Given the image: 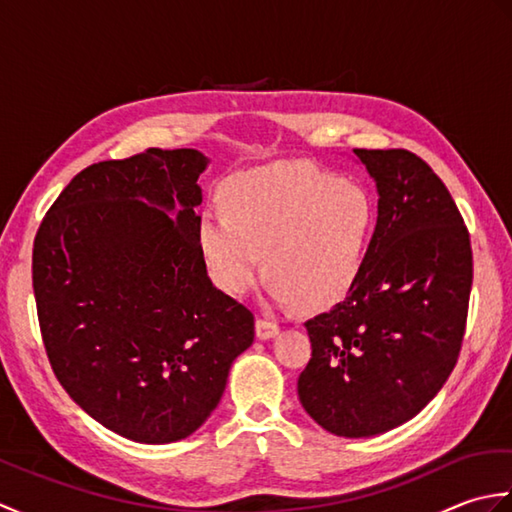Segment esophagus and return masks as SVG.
Wrapping results in <instances>:
<instances>
[{
	"label": "esophagus",
	"instance_id": "34e87169",
	"mask_svg": "<svg viewBox=\"0 0 512 512\" xmlns=\"http://www.w3.org/2000/svg\"><path fill=\"white\" fill-rule=\"evenodd\" d=\"M255 332H257L259 339H262V341H268V339H273V336H277V334H279V325H277L275 321L259 317V319L255 321Z\"/></svg>",
	"mask_w": 512,
	"mask_h": 512
}]
</instances>
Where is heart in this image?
<instances>
[{
  "instance_id": "obj_1",
  "label": "heart",
  "mask_w": 512,
  "mask_h": 512,
  "mask_svg": "<svg viewBox=\"0 0 512 512\" xmlns=\"http://www.w3.org/2000/svg\"><path fill=\"white\" fill-rule=\"evenodd\" d=\"M222 209L204 211L198 222L213 284L246 295L266 266L270 297L310 312L354 290L378 224L376 200L363 184L292 165L233 178Z\"/></svg>"
}]
</instances>
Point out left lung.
<instances>
[{
  "mask_svg": "<svg viewBox=\"0 0 512 512\" xmlns=\"http://www.w3.org/2000/svg\"><path fill=\"white\" fill-rule=\"evenodd\" d=\"M354 154L376 180V233L354 290L306 321L312 358L297 391L325 431L369 438L411 420L453 372L473 253L449 189L420 156Z\"/></svg>",
  "mask_w": 512,
  "mask_h": 512,
  "instance_id": "8db88e82",
  "label": "left lung"
}]
</instances>
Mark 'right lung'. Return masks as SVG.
<instances>
[{
	"label": "right lung",
	"instance_id": "add662e5",
	"mask_svg": "<svg viewBox=\"0 0 512 512\" xmlns=\"http://www.w3.org/2000/svg\"><path fill=\"white\" fill-rule=\"evenodd\" d=\"M206 162L195 149L151 147L90 165L54 200L32 248L54 376L134 442L169 444L202 427L255 339L253 312L213 286L198 248Z\"/></svg>",
	"mask_w": 512,
	"mask_h": 512
}]
</instances>
